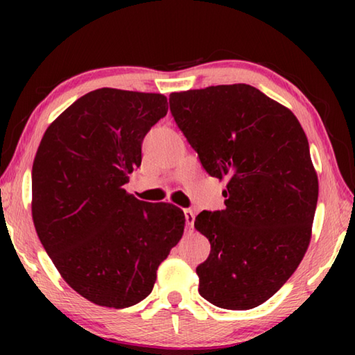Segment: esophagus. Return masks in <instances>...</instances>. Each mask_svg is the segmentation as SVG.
I'll use <instances>...</instances> for the list:
<instances>
[{
	"label": "esophagus",
	"instance_id": "esophagus-1",
	"mask_svg": "<svg viewBox=\"0 0 355 355\" xmlns=\"http://www.w3.org/2000/svg\"><path fill=\"white\" fill-rule=\"evenodd\" d=\"M184 219H186V225L192 228V225H194V219H196L194 211H192V209H184Z\"/></svg>",
	"mask_w": 355,
	"mask_h": 355
}]
</instances>
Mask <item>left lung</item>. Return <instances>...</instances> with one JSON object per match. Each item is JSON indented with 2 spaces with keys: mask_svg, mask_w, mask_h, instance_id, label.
<instances>
[{
  "mask_svg": "<svg viewBox=\"0 0 355 355\" xmlns=\"http://www.w3.org/2000/svg\"><path fill=\"white\" fill-rule=\"evenodd\" d=\"M172 116L211 177L225 208L194 227L211 252L197 266L199 293L228 310L274 296L309 249L318 175L296 116L249 84L172 92Z\"/></svg>",
  "mask_w": 355,
  "mask_h": 355,
  "instance_id": "left-lung-1",
  "label": "left lung"
}]
</instances>
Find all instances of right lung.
Wrapping results in <instances>:
<instances>
[{
    "instance_id": "1",
    "label": "right lung",
    "mask_w": 355,
    "mask_h": 355,
    "mask_svg": "<svg viewBox=\"0 0 355 355\" xmlns=\"http://www.w3.org/2000/svg\"><path fill=\"white\" fill-rule=\"evenodd\" d=\"M167 110L163 94L97 89L53 120L35 153V232L61 277L101 307L146 299L183 236L182 209L123 188L141 166L144 136Z\"/></svg>"
}]
</instances>
